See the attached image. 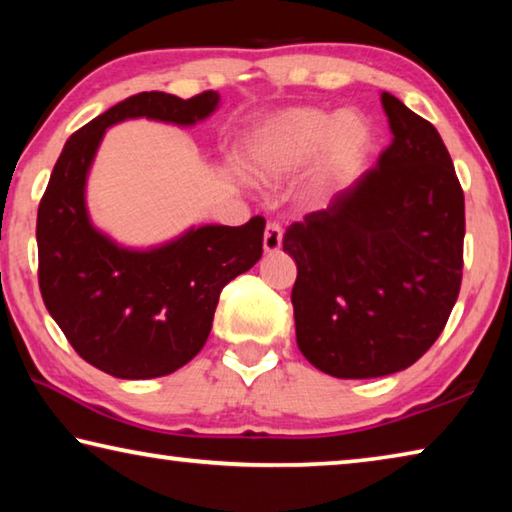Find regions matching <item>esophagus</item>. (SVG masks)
Listing matches in <instances>:
<instances>
[{
	"label": "esophagus",
	"mask_w": 512,
	"mask_h": 512,
	"mask_svg": "<svg viewBox=\"0 0 512 512\" xmlns=\"http://www.w3.org/2000/svg\"><path fill=\"white\" fill-rule=\"evenodd\" d=\"M282 248V228L277 223H268L264 230V253L273 255Z\"/></svg>",
	"instance_id": "obj_1"
}]
</instances>
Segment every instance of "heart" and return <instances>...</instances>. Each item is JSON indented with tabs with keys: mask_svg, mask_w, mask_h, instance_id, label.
Segmentation results:
<instances>
[{
	"mask_svg": "<svg viewBox=\"0 0 512 512\" xmlns=\"http://www.w3.org/2000/svg\"><path fill=\"white\" fill-rule=\"evenodd\" d=\"M370 149V126L359 112L291 108L250 137L241 167L255 185L277 187L309 171V198H327L350 183Z\"/></svg>",
	"mask_w": 512,
	"mask_h": 512,
	"instance_id": "obj_1",
	"label": "heart"
}]
</instances>
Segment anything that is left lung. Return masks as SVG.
<instances>
[{
  "instance_id": "obj_1",
  "label": "left lung",
  "mask_w": 512,
  "mask_h": 512,
  "mask_svg": "<svg viewBox=\"0 0 512 512\" xmlns=\"http://www.w3.org/2000/svg\"><path fill=\"white\" fill-rule=\"evenodd\" d=\"M393 140L377 167L284 235L305 359L339 379L413 366L461 289L465 201L433 124L381 92Z\"/></svg>"
}]
</instances>
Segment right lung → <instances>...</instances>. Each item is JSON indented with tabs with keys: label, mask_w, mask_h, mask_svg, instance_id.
Returning a JSON list of instances; mask_svg holds the SVG:
<instances>
[{
	"label": "right lung",
	"mask_w": 512,
	"mask_h": 512,
	"mask_svg": "<svg viewBox=\"0 0 512 512\" xmlns=\"http://www.w3.org/2000/svg\"><path fill=\"white\" fill-rule=\"evenodd\" d=\"M219 92L180 99L140 92L103 112L63 146L38 207V280L45 307L94 368L119 379L164 377L207 341L225 284L262 257L264 225H192L158 246L117 244L92 223L85 187L110 126L151 119L189 128L219 108Z\"/></svg>",
	"instance_id": "right-lung-1"
}]
</instances>
